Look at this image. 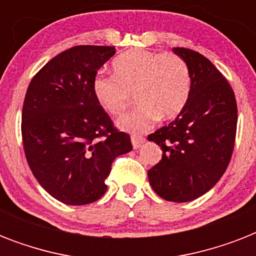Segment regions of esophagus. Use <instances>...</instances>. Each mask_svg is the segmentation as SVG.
<instances>
[{"label": "esophagus", "instance_id": "1", "mask_svg": "<svg viewBox=\"0 0 256 256\" xmlns=\"http://www.w3.org/2000/svg\"><path fill=\"white\" fill-rule=\"evenodd\" d=\"M144 140H144V136H138V134H132V144L134 148H140Z\"/></svg>", "mask_w": 256, "mask_h": 256}]
</instances>
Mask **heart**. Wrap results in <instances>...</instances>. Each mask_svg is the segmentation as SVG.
<instances>
[{
	"mask_svg": "<svg viewBox=\"0 0 256 256\" xmlns=\"http://www.w3.org/2000/svg\"><path fill=\"white\" fill-rule=\"evenodd\" d=\"M112 76H96L92 94L110 116L126 112L134 98L138 102L130 114L118 120L126 132H148L156 120H172L186 106L191 90L187 62L175 53L132 49L116 56Z\"/></svg>",
	"mask_w": 256,
	"mask_h": 256,
	"instance_id": "b5f03b06",
	"label": "heart"
}]
</instances>
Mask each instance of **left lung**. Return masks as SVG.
Masks as SVG:
<instances>
[{
  "instance_id": "left-lung-1",
  "label": "left lung",
  "mask_w": 256,
  "mask_h": 256,
  "mask_svg": "<svg viewBox=\"0 0 256 256\" xmlns=\"http://www.w3.org/2000/svg\"><path fill=\"white\" fill-rule=\"evenodd\" d=\"M188 65L190 96L180 114L148 136L162 160L148 171L152 190L170 202L206 194L224 174L234 152L238 108L223 74L198 52L175 48Z\"/></svg>"
}]
</instances>
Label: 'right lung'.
<instances>
[{"instance_id":"add662e5","label":"right lung","mask_w":256,"mask_h":256,"mask_svg":"<svg viewBox=\"0 0 256 256\" xmlns=\"http://www.w3.org/2000/svg\"><path fill=\"white\" fill-rule=\"evenodd\" d=\"M114 46L78 45L52 58L30 81L22 108V144L38 183L60 202L81 206L106 192L112 164L132 152L92 94Z\"/></svg>"}]
</instances>
